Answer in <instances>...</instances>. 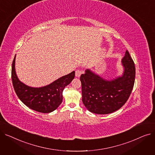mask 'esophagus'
I'll use <instances>...</instances> for the list:
<instances>
[{
    "mask_svg": "<svg viewBox=\"0 0 155 155\" xmlns=\"http://www.w3.org/2000/svg\"><path fill=\"white\" fill-rule=\"evenodd\" d=\"M81 74H82V71L77 69L76 71H75V77H80Z\"/></svg>",
    "mask_w": 155,
    "mask_h": 155,
    "instance_id": "esophagus-1",
    "label": "esophagus"
}]
</instances>
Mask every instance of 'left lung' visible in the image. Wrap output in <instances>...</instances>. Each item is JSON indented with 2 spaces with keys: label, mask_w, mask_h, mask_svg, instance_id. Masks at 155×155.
I'll return each mask as SVG.
<instances>
[{
  "label": "left lung",
  "mask_w": 155,
  "mask_h": 155,
  "mask_svg": "<svg viewBox=\"0 0 155 155\" xmlns=\"http://www.w3.org/2000/svg\"><path fill=\"white\" fill-rule=\"evenodd\" d=\"M123 74L111 80L102 78L89 69L80 76L82 102L97 114H107L119 109L128 100L134 84V63L127 50L122 59Z\"/></svg>",
  "instance_id": "1"
}]
</instances>
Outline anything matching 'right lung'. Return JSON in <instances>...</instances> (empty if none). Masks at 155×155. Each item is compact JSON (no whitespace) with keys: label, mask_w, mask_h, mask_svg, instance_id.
Wrapping results in <instances>:
<instances>
[{"label":"right lung","mask_w":155,"mask_h":155,"mask_svg":"<svg viewBox=\"0 0 155 155\" xmlns=\"http://www.w3.org/2000/svg\"><path fill=\"white\" fill-rule=\"evenodd\" d=\"M15 55L12 65V81L14 91L19 99L29 108L42 113L56 110L63 101L64 88L75 77V71L63 76L45 87H29L18 79L15 70Z\"/></svg>","instance_id":"obj_1"}]
</instances>
